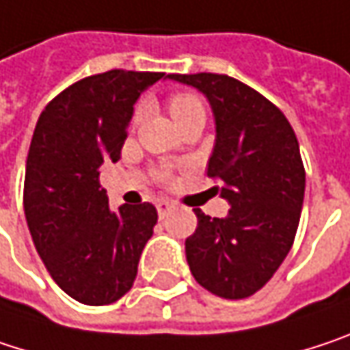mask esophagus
I'll return each mask as SVG.
<instances>
[{"label":"esophagus","mask_w":350,"mask_h":350,"mask_svg":"<svg viewBox=\"0 0 350 350\" xmlns=\"http://www.w3.org/2000/svg\"><path fill=\"white\" fill-rule=\"evenodd\" d=\"M175 207V203L173 201H159L157 203V211H159V217H165L171 209Z\"/></svg>","instance_id":"obj_1"}]
</instances>
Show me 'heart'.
I'll return each instance as SVG.
<instances>
[{
	"mask_svg": "<svg viewBox=\"0 0 350 350\" xmlns=\"http://www.w3.org/2000/svg\"><path fill=\"white\" fill-rule=\"evenodd\" d=\"M143 112H145V107L141 105L137 109V112H135V122L141 120ZM169 112H171V116H173V120L177 124H183L185 120H189L193 116H199V114L205 116V107H203V103H201V98L197 94H191V92H177V94H173L169 98Z\"/></svg>",
	"mask_w": 350,
	"mask_h": 350,
	"instance_id": "1",
	"label": "heart"
}]
</instances>
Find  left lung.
<instances>
[{
    "label": "left lung",
    "mask_w": 350,
    "mask_h": 350,
    "mask_svg": "<svg viewBox=\"0 0 350 350\" xmlns=\"http://www.w3.org/2000/svg\"><path fill=\"white\" fill-rule=\"evenodd\" d=\"M203 92L215 118L207 175L221 181L232 205L226 217L201 209L185 240L199 284L228 300L247 298L266 284L288 256L300 221L306 173L298 139L282 110L226 74H169Z\"/></svg>",
    "instance_id": "obj_1"
}]
</instances>
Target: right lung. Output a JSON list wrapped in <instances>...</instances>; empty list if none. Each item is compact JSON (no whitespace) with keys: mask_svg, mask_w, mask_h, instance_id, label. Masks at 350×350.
Masks as SVG:
<instances>
[{"mask_svg":"<svg viewBox=\"0 0 350 350\" xmlns=\"http://www.w3.org/2000/svg\"><path fill=\"white\" fill-rule=\"evenodd\" d=\"M163 76L109 70L82 78L38 118L25 161V221L54 282L82 304L124 296L153 236L154 205L110 211L98 169L120 159L137 98Z\"/></svg>","mask_w":350,"mask_h":350,"instance_id":"1","label":"right lung"}]
</instances>
